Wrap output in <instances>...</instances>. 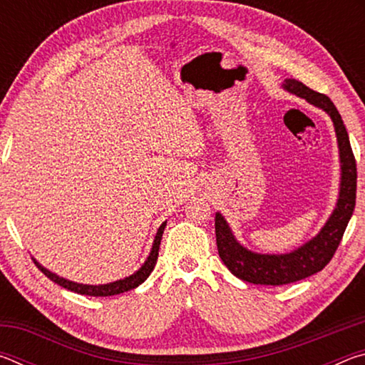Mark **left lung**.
Here are the masks:
<instances>
[{"label":"left lung","mask_w":365,"mask_h":365,"mask_svg":"<svg viewBox=\"0 0 365 365\" xmlns=\"http://www.w3.org/2000/svg\"><path fill=\"white\" fill-rule=\"evenodd\" d=\"M283 88L296 96L304 98L307 103L324 109L330 115L338 140L341 183H339L336 206L322 230L301 248L287 252V255H259V252L246 250L237 242L224 215L220 212L215 214V240H217L222 262L235 277L255 283V285H287V283L302 280L322 270L331 261L338 245L341 243L343 233L356 206V159L353 150H351L348 132H346L343 119L335 104L329 96L317 93L294 78H287Z\"/></svg>","instance_id":"left-lung-1"}]
</instances>
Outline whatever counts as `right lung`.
Segmentation results:
<instances>
[{
  "instance_id": "1",
  "label": "right lung",
  "mask_w": 365,
  "mask_h": 365,
  "mask_svg": "<svg viewBox=\"0 0 365 365\" xmlns=\"http://www.w3.org/2000/svg\"><path fill=\"white\" fill-rule=\"evenodd\" d=\"M168 222H163V225L158 228V233L156 237H154V242H153V248L150 256L145 261V264L141 265V267L135 272L133 275L130 277H125V279L122 280H117L113 283H106V285H83V283H76V282H71V280H66L63 277H59L56 274H53V272H49L48 269L43 267L41 264H38L34 259V262L36 267H38L43 274H45L49 280H53L54 283H58L59 287H63L66 289H71L73 293H78V294H86V296H114V294H120V293H125V292H130V289L137 288L138 285H141L154 269V265H156L158 261V255H159V245H160V240H163V233H164V228Z\"/></svg>"
}]
</instances>
